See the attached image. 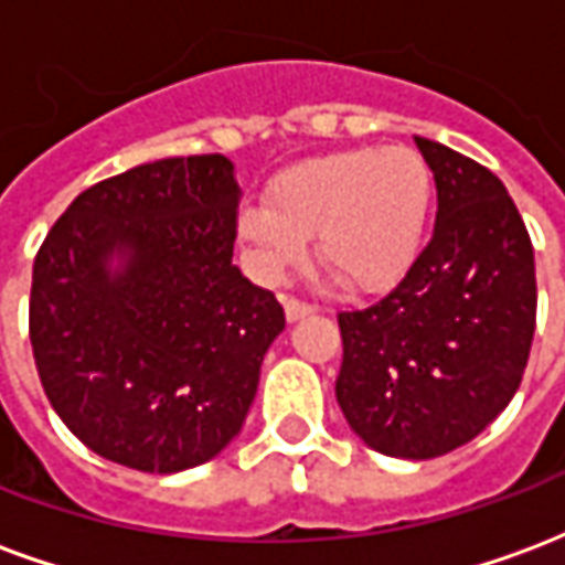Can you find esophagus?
<instances>
[{
	"instance_id": "34e87169",
	"label": "esophagus",
	"mask_w": 565,
	"mask_h": 565,
	"mask_svg": "<svg viewBox=\"0 0 565 565\" xmlns=\"http://www.w3.org/2000/svg\"><path fill=\"white\" fill-rule=\"evenodd\" d=\"M284 315H287V320H290V323H296V320L311 318V315H315V306L299 302V299H287V302H284Z\"/></svg>"
}]
</instances>
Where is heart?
Instances as JSON below:
<instances>
[{
  "mask_svg": "<svg viewBox=\"0 0 565 565\" xmlns=\"http://www.w3.org/2000/svg\"><path fill=\"white\" fill-rule=\"evenodd\" d=\"M433 209V172L415 148H351L294 162L266 186V205L238 211V238L259 275L281 278L315 250L354 294L391 290L415 266Z\"/></svg>",
  "mask_w": 565,
  "mask_h": 565,
  "instance_id": "heart-1",
  "label": "heart"
}]
</instances>
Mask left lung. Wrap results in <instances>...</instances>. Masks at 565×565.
Returning a JSON list of instances; mask_svg holds the SVG:
<instances>
[{
  "label": "left lung",
  "instance_id": "1",
  "mask_svg": "<svg viewBox=\"0 0 565 565\" xmlns=\"http://www.w3.org/2000/svg\"><path fill=\"white\" fill-rule=\"evenodd\" d=\"M433 169L436 230L391 294L342 311L335 399L369 448L429 460L511 403L535 332L533 242L497 174L415 139Z\"/></svg>",
  "mask_w": 565,
  "mask_h": 565
}]
</instances>
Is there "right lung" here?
<instances>
[{
  "label": "right lung",
  "mask_w": 565,
  "mask_h": 565,
  "mask_svg": "<svg viewBox=\"0 0 565 565\" xmlns=\"http://www.w3.org/2000/svg\"><path fill=\"white\" fill-rule=\"evenodd\" d=\"M238 196L223 153L145 162L84 190L39 247L35 369L105 460L184 472L245 424L284 308L233 266Z\"/></svg>",
  "instance_id": "1"
}]
</instances>
